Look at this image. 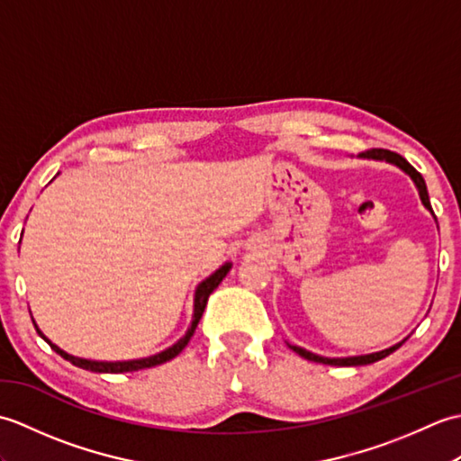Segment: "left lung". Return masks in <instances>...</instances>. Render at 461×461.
<instances>
[{
    "mask_svg": "<svg viewBox=\"0 0 461 461\" xmlns=\"http://www.w3.org/2000/svg\"><path fill=\"white\" fill-rule=\"evenodd\" d=\"M358 158H370V160H386L390 164H396L398 168H402L410 178L414 180L416 188H418V194H420V200H422V203L426 205V208L432 212V205H429V198H428V188H426V182L422 178V174H420L414 166H410L402 156L396 154V152H390V150H382V149H372V150H366V152H360ZM406 340V339H404ZM402 340V342H404ZM402 342H398V345L390 347V348H384L380 352H372V355H360V357H347V358H327V357H319L315 355V352H309L305 348L301 347H295V345H289V348H293L297 352L299 357L307 358V360H312V362H321V365H332V366H360V365H370V362H376L380 358L388 357L390 352H394L398 347H402Z\"/></svg>",
    "mask_w": 461,
    "mask_h": 461,
    "instance_id": "obj_1",
    "label": "left lung"
}]
</instances>
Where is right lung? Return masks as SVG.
Returning a JSON list of instances; mask_svg holds the SVG:
<instances>
[{"label":"right lung","mask_w":461,"mask_h":461,"mask_svg":"<svg viewBox=\"0 0 461 461\" xmlns=\"http://www.w3.org/2000/svg\"><path fill=\"white\" fill-rule=\"evenodd\" d=\"M230 269H231V263H223V266H221L218 271L212 273V276H210L208 279H203V281L200 283L198 289H195V297H194V317H192V325H190L188 332H185V335H184L178 342H176V345H172V347H168L166 350L158 352V355H152V357H146V358H136V360H122V362L86 360V358H79V357L68 355V352H65L63 348H59L57 345H53V342L49 340L37 327H35V329H37V332H39V337H43V339L49 342V347H51V348L57 352V355H61L65 360L73 362V365L79 366V368L91 370V372H111V375H116V372H132V370L152 368V366H156V365H164V362L172 360L174 357H178L180 352L184 350V347L188 345L192 335H194L195 327H198V322H200V319H202V315H203V309H205V305H208V299H210V295H212V291L220 285L221 279H223L225 276H228Z\"/></svg>","instance_id":"right-lung-1"}]
</instances>
